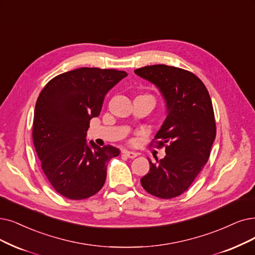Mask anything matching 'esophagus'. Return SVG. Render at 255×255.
Segmentation results:
<instances>
[{"mask_svg": "<svg viewBox=\"0 0 255 255\" xmlns=\"http://www.w3.org/2000/svg\"><path fill=\"white\" fill-rule=\"evenodd\" d=\"M125 155L127 156V157H128L129 159H134V158H136L138 155L136 154V152H134V151H128V150H126L125 151Z\"/></svg>", "mask_w": 255, "mask_h": 255, "instance_id": "esophagus-1", "label": "esophagus"}]
</instances>
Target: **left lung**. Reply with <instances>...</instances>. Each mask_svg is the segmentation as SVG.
Returning a JSON list of instances; mask_svg holds the SVG:
<instances>
[{"label": "left lung", "instance_id": "left-lung-1", "mask_svg": "<svg viewBox=\"0 0 255 255\" xmlns=\"http://www.w3.org/2000/svg\"><path fill=\"white\" fill-rule=\"evenodd\" d=\"M134 72L154 84L166 103V118L152 140L165 146L166 156L157 163L148 160L150 168L141 185L160 199L176 198L209 159L217 134L211 98L202 80L187 70L152 65Z\"/></svg>", "mask_w": 255, "mask_h": 255}]
</instances>
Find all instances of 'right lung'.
<instances>
[{"instance_id":"1","label":"right lung","mask_w":255,"mask_h":255,"mask_svg":"<svg viewBox=\"0 0 255 255\" xmlns=\"http://www.w3.org/2000/svg\"><path fill=\"white\" fill-rule=\"evenodd\" d=\"M125 71L79 68L51 79L36 100L32 138L50 184L70 200H84L103 188L109 161L120 150L87 143L90 120L97 117L109 91Z\"/></svg>"}]
</instances>
